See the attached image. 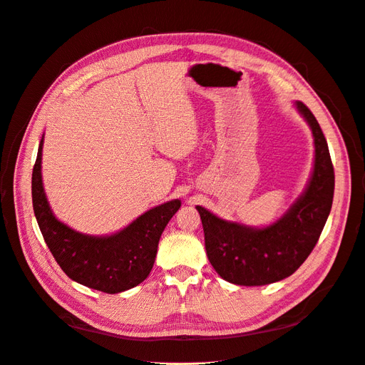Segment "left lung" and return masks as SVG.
<instances>
[{
  "mask_svg": "<svg viewBox=\"0 0 365 365\" xmlns=\"http://www.w3.org/2000/svg\"><path fill=\"white\" fill-rule=\"evenodd\" d=\"M314 137V165L304 190L269 225L252 227L227 220L197 205L207 257L224 280L239 286H263L289 277L307 259L324 228L334 201L335 175L327 141L317 118L294 102Z\"/></svg>",
  "mask_w": 365,
  "mask_h": 365,
  "instance_id": "obj_1",
  "label": "left lung"
}]
</instances>
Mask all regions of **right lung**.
I'll use <instances>...</instances> for the list:
<instances>
[{"instance_id": "obj_1", "label": "right lung", "mask_w": 365, "mask_h": 365, "mask_svg": "<svg viewBox=\"0 0 365 365\" xmlns=\"http://www.w3.org/2000/svg\"><path fill=\"white\" fill-rule=\"evenodd\" d=\"M42 148L43 135L31 175L33 210L43 240L62 271L86 288L106 294L123 292L145 282L155 263L160 237L180 210L181 200L148 210L113 235L81 233L53 213L42 182Z\"/></svg>"}]
</instances>
